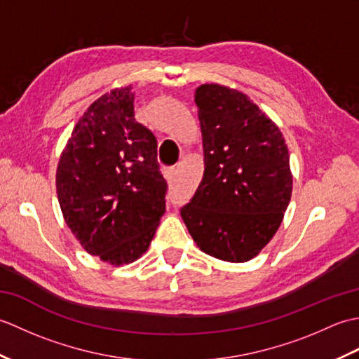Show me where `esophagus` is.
I'll list each match as a JSON object with an SVG mask.
<instances>
[{
  "label": "esophagus",
  "instance_id": "esophagus-1",
  "mask_svg": "<svg viewBox=\"0 0 359 359\" xmlns=\"http://www.w3.org/2000/svg\"><path fill=\"white\" fill-rule=\"evenodd\" d=\"M179 174V171L177 170H171L170 171V175H171V177H175V175H177Z\"/></svg>",
  "mask_w": 359,
  "mask_h": 359
}]
</instances>
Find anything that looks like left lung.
Returning a JSON list of instances; mask_svg holds the SVG:
<instances>
[{"label": "left lung", "mask_w": 359, "mask_h": 359, "mask_svg": "<svg viewBox=\"0 0 359 359\" xmlns=\"http://www.w3.org/2000/svg\"><path fill=\"white\" fill-rule=\"evenodd\" d=\"M194 102L201 121L203 177L182 219L203 253L247 262L280 226L292 199L285 139L274 121L238 89L205 83Z\"/></svg>", "instance_id": "1"}]
</instances>
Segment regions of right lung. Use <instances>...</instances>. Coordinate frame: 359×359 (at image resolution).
Returning <instances> with one entry per match:
<instances>
[{"mask_svg": "<svg viewBox=\"0 0 359 359\" xmlns=\"http://www.w3.org/2000/svg\"><path fill=\"white\" fill-rule=\"evenodd\" d=\"M134 98L131 86L97 98L75 125L55 175L66 225L89 255L114 266L148 250L165 212L157 140L135 121Z\"/></svg>", "mask_w": 359, "mask_h": 359, "instance_id": "right-lung-1", "label": "right lung"}]
</instances>
